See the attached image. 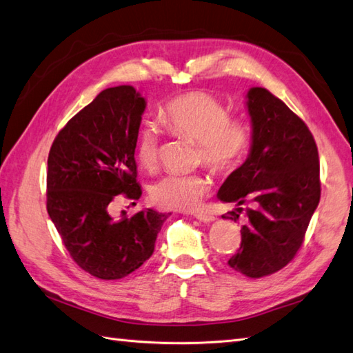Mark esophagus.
<instances>
[{
    "instance_id": "obj_1",
    "label": "esophagus",
    "mask_w": 353,
    "mask_h": 353,
    "mask_svg": "<svg viewBox=\"0 0 353 353\" xmlns=\"http://www.w3.org/2000/svg\"><path fill=\"white\" fill-rule=\"evenodd\" d=\"M194 217L203 223H210V221L216 220V217L211 216V214H206V212H194Z\"/></svg>"
}]
</instances>
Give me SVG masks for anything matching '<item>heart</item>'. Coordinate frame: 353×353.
I'll return each mask as SVG.
<instances>
[{
    "label": "heart",
    "instance_id": "heart-1",
    "mask_svg": "<svg viewBox=\"0 0 353 353\" xmlns=\"http://www.w3.org/2000/svg\"><path fill=\"white\" fill-rule=\"evenodd\" d=\"M228 108L208 92L193 91L169 100L161 108V125L174 136L197 142V159L214 172L226 174L241 165L250 145V133L239 119H230ZM160 156V132L143 125L136 142V159L145 169H154ZM210 190L202 175L168 174L150 187L151 201L165 210H193Z\"/></svg>",
    "mask_w": 353,
    "mask_h": 353
}]
</instances>
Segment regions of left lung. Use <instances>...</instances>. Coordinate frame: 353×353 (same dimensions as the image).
Listing matches in <instances>:
<instances>
[{
  "mask_svg": "<svg viewBox=\"0 0 353 353\" xmlns=\"http://www.w3.org/2000/svg\"><path fill=\"white\" fill-rule=\"evenodd\" d=\"M252 121L248 157L221 184L217 197L245 208L241 247L229 266L247 277L277 272L294 259L321 199L319 154L312 132L268 90H248Z\"/></svg>",
  "mask_w": 353,
  "mask_h": 353,
  "instance_id": "obj_1",
  "label": "left lung"
}]
</instances>
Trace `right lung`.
I'll return each instance as SVG.
<instances>
[{
    "label": "right lung",
    "mask_w": 353,
    "mask_h": 353,
    "mask_svg": "<svg viewBox=\"0 0 353 353\" xmlns=\"http://www.w3.org/2000/svg\"><path fill=\"white\" fill-rule=\"evenodd\" d=\"M147 101L130 85L101 91L65 124L48 157V214L73 261L118 280L148 261L170 214H109L118 194L139 199L134 150Z\"/></svg>",
    "instance_id": "1"
}]
</instances>
